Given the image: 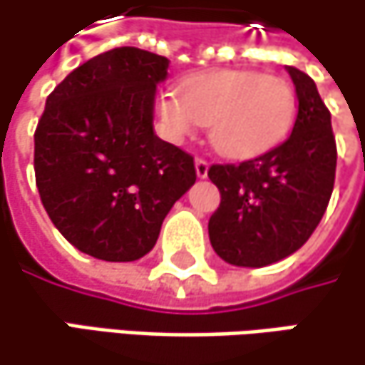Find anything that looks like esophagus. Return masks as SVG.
I'll use <instances>...</instances> for the list:
<instances>
[{
    "instance_id": "34e87169",
    "label": "esophagus",
    "mask_w": 365,
    "mask_h": 365,
    "mask_svg": "<svg viewBox=\"0 0 365 365\" xmlns=\"http://www.w3.org/2000/svg\"><path fill=\"white\" fill-rule=\"evenodd\" d=\"M196 175L205 180L209 175V160L207 158H196Z\"/></svg>"
}]
</instances>
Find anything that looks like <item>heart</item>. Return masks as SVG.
Segmentation results:
<instances>
[{
    "label": "heart",
    "instance_id": "heart-1",
    "mask_svg": "<svg viewBox=\"0 0 365 365\" xmlns=\"http://www.w3.org/2000/svg\"><path fill=\"white\" fill-rule=\"evenodd\" d=\"M158 115L171 138L211 127V144L230 158H252L278 146L292 129L297 96L288 81L249 71H217L192 77L182 96L167 91Z\"/></svg>",
    "mask_w": 365,
    "mask_h": 365
}]
</instances>
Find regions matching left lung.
Returning a JSON list of instances; mask_svg holds the SVG:
<instances>
[{
  "mask_svg": "<svg viewBox=\"0 0 365 365\" xmlns=\"http://www.w3.org/2000/svg\"><path fill=\"white\" fill-rule=\"evenodd\" d=\"M297 91L292 133L238 165H213L221 202L209 219L215 252L238 267H263L299 250L326 213L336 173L330 110L309 75L286 66Z\"/></svg>",
  "mask_w": 365,
  "mask_h": 365,
  "instance_id": "obj_1",
  "label": "left lung"
}]
</instances>
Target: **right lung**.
Returning a JSON list of instances; mask_svg holds the SVG:
<instances>
[{"label": "right lung", "instance_id": "add662e5", "mask_svg": "<svg viewBox=\"0 0 365 365\" xmlns=\"http://www.w3.org/2000/svg\"><path fill=\"white\" fill-rule=\"evenodd\" d=\"M167 68L165 56L115 48L48 96L35 129V182L51 223L85 255L115 263L144 257L196 182L194 158L152 127Z\"/></svg>", "mask_w": 365, "mask_h": 365}]
</instances>
